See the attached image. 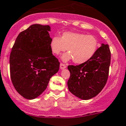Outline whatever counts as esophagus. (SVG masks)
<instances>
[{"label":"esophagus","mask_w":126,"mask_h":126,"mask_svg":"<svg viewBox=\"0 0 126 126\" xmlns=\"http://www.w3.org/2000/svg\"><path fill=\"white\" fill-rule=\"evenodd\" d=\"M66 67H67V66H66V65H65V64H63V63H62L60 64V69H65Z\"/></svg>","instance_id":"1"}]
</instances>
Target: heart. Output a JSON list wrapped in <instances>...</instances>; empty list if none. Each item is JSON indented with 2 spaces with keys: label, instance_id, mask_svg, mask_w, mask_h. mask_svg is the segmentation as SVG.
<instances>
[{
  "label": "heart",
  "instance_id": "heart-1",
  "mask_svg": "<svg viewBox=\"0 0 126 126\" xmlns=\"http://www.w3.org/2000/svg\"><path fill=\"white\" fill-rule=\"evenodd\" d=\"M49 46L51 51L56 55L67 49L69 52L62 56L64 61L73 59L75 63L81 64L94 57L99 43L94 35H88L82 32H65L61 37H52Z\"/></svg>",
  "mask_w": 126,
  "mask_h": 126
}]
</instances>
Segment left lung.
<instances>
[{
	"label": "left lung",
	"instance_id": "8db88e82",
	"mask_svg": "<svg viewBox=\"0 0 126 126\" xmlns=\"http://www.w3.org/2000/svg\"><path fill=\"white\" fill-rule=\"evenodd\" d=\"M110 64L109 46L102 44L90 60L79 65L68 66L71 73L67 82L69 90L82 99L94 97L105 86L109 77Z\"/></svg>",
	"mask_w": 126,
	"mask_h": 126
}]
</instances>
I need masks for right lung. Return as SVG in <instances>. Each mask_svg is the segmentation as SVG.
I'll list each match as a JSON object with an SVG mask.
<instances>
[{
    "instance_id": "add662e5",
    "label": "right lung",
    "mask_w": 126,
    "mask_h": 126,
    "mask_svg": "<svg viewBox=\"0 0 126 126\" xmlns=\"http://www.w3.org/2000/svg\"><path fill=\"white\" fill-rule=\"evenodd\" d=\"M49 31V25H32L19 34L12 49L11 80L18 94L27 99L40 95L59 71L60 63L52 54Z\"/></svg>"
}]
</instances>
